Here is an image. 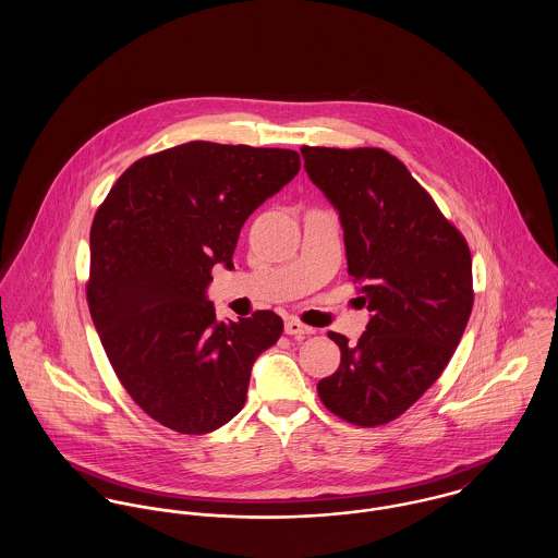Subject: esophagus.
<instances>
[{
  "instance_id": "1",
  "label": "esophagus",
  "mask_w": 558,
  "mask_h": 558,
  "mask_svg": "<svg viewBox=\"0 0 558 558\" xmlns=\"http://www.w3.org/2000/svg\"><path fill=\"white\" fill-rule=\"evenodd\" d=\"M286 332L288 335H296V337H301V335H312L314 332V328L312 326H307V324H303V322H299V319H288L286 322Z\"/></svg>"
}]
</instances>
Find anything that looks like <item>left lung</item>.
I'll list each match as a JSON object with an SVG mask.
<instances>
[{"label":"left lung","mask_w":558,"mask_h":558,"mask_svg":"<svg viewBox=\"0 0 558 558\" xmlns=\"http://www.w3.org/2000/svg\"><path fill=\"white\" fill-rule=\"evenodd\" d=\"M305 171L339 213L348 272L372 312L322 403L361 427L403 414L445 372L473 312V259L462 232L401 160L380 148L303 146Z\"/></svg>","instance_id":"1"}]
</instances>
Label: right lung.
<instances>
[{
	"instance_id": "add662e5",
	"label": "right lung",
	"mask_w": 558,
	"mask_h": 558,
	"mask_svg": "<svg viewBox=\"0 0 558 558\" xmlns=\"http://www.w3.org/2000/svg\"><path fill=\"white\" fill-rule=\"evenodd\" d=\"M301 169L294 150L189 142L135 160L89 230L87 305L133 401L180 434H208L244 405L255 359L283 319L219 322L206 288L232 268L248 215Z\"/></svg>"
}]
</instances>
